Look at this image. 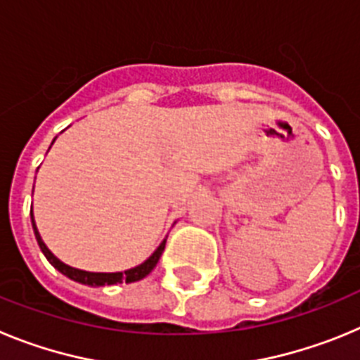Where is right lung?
Here are the masks:
<instances>
[{
    "instance_id": "add662e5",
    "label": "right lung",
    "mask_w": 360,
    "mask_h": 360,
    "mask_svg": "<svg viewBox=\"0 0 360 360\" xmlns=\"http://www.w3.org/2000/svg\"><path fill=\"white\" fill-rule=\"evenodd\" d=\"M30 218H32V227H34V234H36V240L39 243V249L43 250V254L46 256L50 263L56 266L61 274H65L66 278L73 279V281L82 283V285H90V287H104V285H117V283H133V281H141L142 278L151 272L155 266H157L158 259H160L162 252L165 249V240L158 245V249L151 254V256L146 259L144 263H141L139 266L135 269H129V270H124V272H86V270H79V269H73V266L66 265L63 263L61 259H57L52 252L49 250V247L44 245V241L41 240L39 236V231L36 227V221H34V214L30 212Z\"/></svg>"
}]
</instances>
